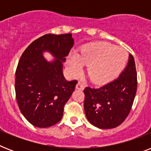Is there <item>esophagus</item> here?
Segmentation results:
<instances>
[{
  "mask_svg": "<svg viewBox=\"0 0 151 151\" xmlns=\"http://www.w3.org/2000/svg\"><path fill=\"white\" fill-rule=\"evenodd\" d=\"M84 87H85V85H84V84H83L81 81H79L78 82V84H77V85H76V88H77V89L82 90L83 88H84Z\"/></svg>",
  "mask_w": 151,
  "mask_h": 151,
  "instance_id": "1",
  "label": "esophagus"
}]
</instances>
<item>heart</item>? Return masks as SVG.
<instances>
[{"mask_svg":"<svg viewBox=\"0 0 151 151\" xmlns=\"http://www.w3.org/2000/svg\"><path fill=\"white\" fill-rule=\"evenodd\" d=\"M128 52L121 47L107 42H99L85 46L78 55L67 59V66L73 75H79L84 63L88 65V73L93 82L106 84L118 77L128 61Z\"/></svg>","mask_w":151,"mask_h":151,"instance_id":"obj_1","label":"heart"}]
</instances>
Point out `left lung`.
I'll return each instance as SVG.
<instances>
[{"mask_svg": "<svg viewBox=\"0 0 151 151\" xmlns=\"http://www.w3.org/2000/svg\"><path fill=\"white\" fill-rule=\"evenodd\" d=\"M137 89V73L133 56L117 79L99 88L84 89V107L88 122L99 129H113L130 113Z\"/></svg>", "mask_w": 151, "mask_h": 151, "instance_id": "left-lung-1", "label": "left lung"}]
</instances>
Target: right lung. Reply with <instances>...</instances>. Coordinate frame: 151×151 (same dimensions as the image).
I'll use <instances>...</instances> for the list:
<instances>
[{"label":"right lung","mask_w":151,"mask_h":151,"mask_svg":"<svg viewBox=\"0 0 151 151\" xmlns=\"http://www.w3.org/2000/svg\"><path fill=\"white\" fill-rule=\"evenodd\" d=\"M73 39L71 34H45L23 52L15 71V96L21 112L31 124L48 128L61 120L64 106L75 89L78 81H67L63 73ZM48 50L56 58L48 63L42 52Z\"/></svg>","instance_id":"1"}]
</instances>
